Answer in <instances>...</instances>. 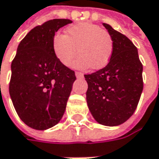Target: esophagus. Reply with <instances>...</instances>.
I'll return each instance as SVG.
<instances>
[{
    "instance_id": "34e87169",
    "label": "esophagus",
    "mask_w": 159,
    "mask_h": 159,
    "mask_svg": "<svg viewBox=\"0 0 159 159\" xmlns=\"http://www.w3.org/2000/svg\"><path fill=\"white\" fill-rule=\"evenodd\" d=\"M75 75H76L77 78H82L83 77V74L81 72H79V71H76L75 72Z\"/></svg>"
}]
</instances>
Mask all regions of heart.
Here are the masks:
<instances>
[{
    "mask_svg": "<svg viewBox=\"0 0 159 159\" xmlns=\"http://www.w3.org/2000/svg\"><path fill=\"white\" fill-rule=\"evenodd\" d=\"M52 48L57 60L64 66H70L78 48L80 56L73 62L74 68L101 70L109 63L113 41L109 33L101 26L83 22L68 27L66 34H56L52 39Z\"/></svg>",
    "mask_w": 159,
    "mask_h": 159,
    "instance_id": "1",
    "label": "heart"
}]
</instances>
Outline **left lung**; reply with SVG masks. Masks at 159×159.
<instances>
[{"label": "left lung", "mask_w": 159, "mask_h": 159, "mask_svg": "<svg viewBox=\"0 0 159 159\" xmlns=\"http://www.w3.org/2000/svg\"><path fill=\"white\" fill-rule=\"evenodd\" d=\"M113 41L109 63L84 75L86 99L93 118L101 125L116 126L133 115L143 91V65L138 51L128 37L103 24Z\"/></svg>", "instance_id": "left-lung-1"}]
</instances>
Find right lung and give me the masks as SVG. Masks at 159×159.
I'll list each match as a JSON object with an SVG mask.
<instances>
[{"instance_id":"obj_1","label":"right lung","mask_w":159,"mask_h":159,"mask_svg":"<svg viewBox=\"0 0 159 159\" xmlns=\"http://www.w3.org/2000/svg\"><path fill=\"white\" fill-rule=\"evenodd\" d=\"M71 23L53 19L35 26L20 42L11 62V99L20 119L33 129H48L65 112L76 76L56 57L52 39Z\"/></svg>"}]
</instances>
